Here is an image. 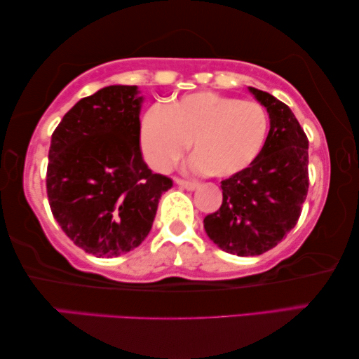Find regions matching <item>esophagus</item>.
Masks as SVG:
<instances>
[{"mask_svg":"<svg viewBox=\"0 0 359 359\" xmlns=\"http://www.w3.org/2000/svg\"><path fill=\"white\" fill-rule=\"evenodd\" d=\"M176 184L184 187V189H187V191H194L198 187V183H196V181H187V180H181V178H176Z\"/></svg>","mask_w":359,"mask_h":359,"instance_id":"obj_1","label":"esophagus"}]
</instances>
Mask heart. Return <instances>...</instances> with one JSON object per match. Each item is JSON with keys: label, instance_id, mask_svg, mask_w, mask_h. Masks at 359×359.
<instances>
[{"label": "heart", "instance_id": "heart-1", "mask_svg": "<svg viewBox=\"0 0 359 359\" xmlns=\"http://www.w3.org/2000/svg\"><path fill=\"white\" fill-rule=\"evenodd\" d=\"M269 117L262 104L218 92H196L152 108L140 124V148L154 172H168L192 143L194 165L216 178L248 168L266 144Z\"/></svg>", "mask_w": 359, "mask_h": 359}]
</instances>
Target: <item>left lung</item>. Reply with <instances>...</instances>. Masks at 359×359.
<instances>
[{"mask_svg": "<svg viewBox=\"0 0 359 359\" xmlns=\"http://www.w3.org/2000/svg\"><path fill=\"white\" fill-rule=\"evenodd\" d=\"M270 117L261 154L221 181L222 205L203 227L222 251L257 256L277 246L297 224L309 192V138L287 104L250 87Z\"/></svg>", "mask_w": 359, "mask_h": 359, "instance_id": "left-lung-1", "label": "left lung"}]
</instances>
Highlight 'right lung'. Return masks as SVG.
<instances>
[{
    "label": "right lung",
    "instance_id": "right-lung-1",
    "mask_svg": "<svg viewBox=\"0 0 359 359\" xmlns=\"http://www.w3.org/2000/svg\"><path fill=\"white\" fill-rule=\"evenodd\" d=\"M137 86H109L79 100L52 133L47 198L72 242L114 257L148 237L158 198L173 186L141 156Z\"/></svg>",
    "mask_w": 359,
    "mask_h": 359
}]
</instances>
